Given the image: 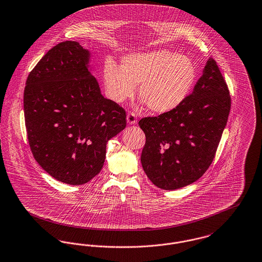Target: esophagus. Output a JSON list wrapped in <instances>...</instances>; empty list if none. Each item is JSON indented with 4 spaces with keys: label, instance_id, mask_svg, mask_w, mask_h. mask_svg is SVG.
<instances>
[{
    "label": "esophagus",
    "instance_id": "1",
    "mask_svg": "<svg viewBox=\"0 0 262 262\" xmlns=\"http://www.w3.org/2000/svg\"><path fill=\"white\" fill-rule=\"evenodd\" d=\"M126 122L128 124H136L137 123V117L134 113H128L126 116Z\"/></svg>",
    "mask_w": 262,
    "mask_h": 262
}]
</instances>
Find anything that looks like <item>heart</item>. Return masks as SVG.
<instances>
[{"instance_id":"1","label":"heart","mask_w":262,"mask_h":262,"mask_svg":"<svg viewBox=\"0 0 262 262\" xmlns=\"http://www.w3.org/2000/svg\"><path fill=\"white\" fill-rule=\"evenodd\" d=\"M195 79L193 62L167 49L129 53L122 59L121 67L108 60L103 70L110 100L123 103L134 97L139 84V98L154 114L178 108L191 92Z\"/></svg>"}]
</instances>
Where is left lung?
<instances>
[{
  "label": "left lung",
  "mask_w": 262,
  "mask_h": 262,
  "mask_svg": "<svg viewBox=\"0 0 262 262\" xmlns=\"http://www.w3.org/2000/svg\"><path fill=\"white\" fill-rule=\"evenodd\" d=\"M230 110L228 86L210 58L193 92L178 108L139 121L146 138L140 161L149 180L163 190L197 181L215 157Z\"/></svg>",
  "instance_id": "8db88e82"
}]
</instances>
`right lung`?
<instances>
[{"instance_id":"1","label":"right lung","mask_w":262,"mask_h":262,"mask_svg":"<svg viewBox=\"0 0 262 262\" xmlns=\"http://www.w3.org/2000/svg\"><path fill=\"white\" fill-rule=\"evenodd\" d=\"M92 72L91 52L66 40L47 52L26 83L31 152L42 169L66 184H85L99 174L107 142L125 127L124 110L101 94Z\"/></svg>"}]
</instances>
